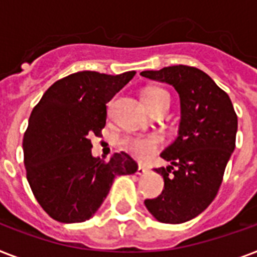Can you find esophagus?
Listing matches in <instances>:
<instances>
[{
	"mask_svg": "<svg viewBox=\"0 0 257 257\" xmlns=\"http://www.w3.org/2000/svg\"><path fill=\"white\" fill-rule=\"evenodd\" d=\"M147 172H148V169L145 168V167H143V165H139V167H137V175L143 176L145 175Z\"/></svg>",
	"mask_w": 257,
	"mask_h": 257,
	"instance_id": "1",
	"label": "esophagus"
}]
</instances>
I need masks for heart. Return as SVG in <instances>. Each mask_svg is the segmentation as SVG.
Returning <instances> with one entry per match:
<instances>
[{
	"label": "heart",
	"instance_id": "1",
	"mask_svg": "<svg viewBox=\"0 0 257 257\" xmlns=\"http://www.w3.org/2000/svg\"><path fill=\"white\" fill-rule=\"evenodd\" d=\"M143 100L151 110L164 101H171L169 93L159 86H151L143 92ZM161 136L157 133L151 135H125L120 139L121 147L137 159H144L152 155L161 144Z\"/></svg>",
	"mask_w": 257,
	"mask_h": 257
}]
</instances>
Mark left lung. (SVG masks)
Instances as JSON below:
<instances>
[{
  "label": "left lung",
  "instance_id": "left-lung-1",
  "mask_svg": "<svg viewBox=\"0 0 257 257\" xmlns=\"http://www.w3.org/2000/svg\"><path fill=\"white\" fill-rule=\"evenodd\" d=\"M141 76L173 85L181 101L179 137L161 153L172 164L155 169L164 177V189L145 200V207L161 223H184L217 195L235 149L237 116L227 93L195 66H167Z\"/></svg>",
  "mask_w": 257,
  "mask_h": 257
}]
</instances>
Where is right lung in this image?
Wrapping results in <instances>:
<instances>
[{
	"instance_id": "add662e5",
	"label": "right lung",
	"mask_w": 257,
	"mask_h": 257,
	"mask_svg": "<svg viewBox=\"0 0 257 257\" xmlns=\"http://www.w3.org/2000/svg\"><path fill=\"white\" fill-rule=\"evenodd\" d=\"M135 70L112 76L77 72L50 86L32 110L24 133V164L34 197L52 219L81 223L100 208L118 175H133L126 153L105 161L92 156V136L106 124V102Z\"/></svg>"
}]
</instances>
